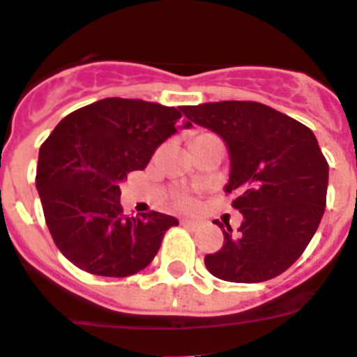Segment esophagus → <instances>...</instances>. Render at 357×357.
Here are the masks:
<instances>
[{
	"label": "esophagus",
	"mask_w": 357,
	"mask_h": 357,
	"mask_svg": "<svg viewBox=\"0 0 357 357\" xmlns=\"http://www.w3.org/2000/svg\"><path fill=\"white\" fill-rule=\"evenodd\" d=\"M182 224L185 225V227H190V229H200L202 227V220H195V218H184L182 220Z\"/></svg>",
	"instance_id": "obj_1"
}]
</instances>
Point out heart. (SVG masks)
<instances>
[{
    "instance_id": "obj_1",
    "label": "heart",
    "mask_w": 357,
    "mask_h": 357,
    "mask_svg": "<svg viewBox=\"0 0 357 357\" xmlns=\"http://www.w3.org/2000/svg\"><path fill=\"white\" fill-rule=\"evenodd\" d=\"M178 202H181V206H184V208H190L191 204V199H188V197H181V199H178Z\"/></svg>"
}]
</instances>
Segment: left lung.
<instances>
[{"instance_id": "left-lung-1", "label": "left lung", "mask_w": 357, "mask_h": 357, "mask_svg": "<svg viewBox=\"0 0 357 357\" xmlns=\"http://www.w3.org/2000/svg\"><path fill=\"white\" fill-rule=\"evenodd\" d=\"M188 123L208 128L229 153L224 191L243 215L238 233L204 258L216 278L258 283L301 257L325 211L328 164L314 133L274 108L251 100L182 106Z\"/></svg>"}]
</instances>
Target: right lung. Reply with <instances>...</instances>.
Wrapping results in <instances>:
<instances>
[{"instance_id": "obj_1", "label": "right lung", "mask_w": 357, "mask_h": 357, "mask_svg": "<svg viewBox=\"0 0 357 357\" xmlns=\"http://www.w3.org/2000/svg\"><path fill=\"white\" fill-rule=\"evenodd\" d=\"M178 128H191L182 106L108 97L66 115L50 133L39 149L36 188L52 238L74 266L124 278L151 264L178 220L157 211L123 215L121 182L144 169Z\"/></svg>"}]
</instances>
